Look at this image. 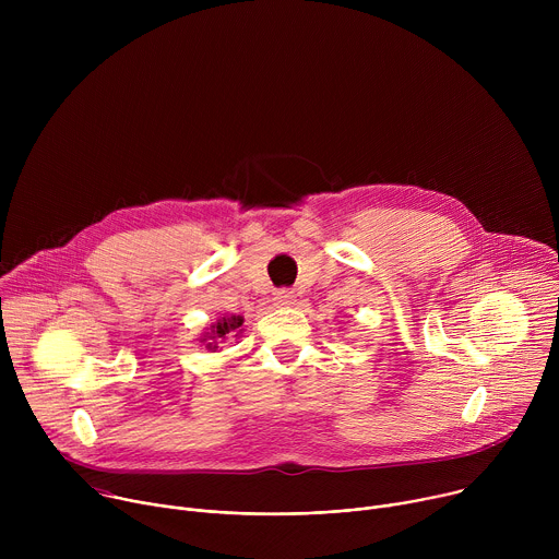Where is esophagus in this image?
I'll return each instance as SVG.
<instances>
[{
  "instance_id": "esophagus-1",
  "label": "esophagus",
  "mask_w": 559,
  "mask_h": 559,
  "mask_svg": "<svg viewBox=\"0 0 559 559\" xmlns=\"http://www.w3.org/2000/svg\"><path fill=\"white\" fill-rule=\"evenodd\" d=\"M274 305L276 307H292L296 305V294L289 292V289H281L274 294Z\"/></svg>"
}]
</instances>
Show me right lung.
<instances>
[{
  "label": "right lung",
  "instance_id": "right-lung-1",
  "mask_svg": "<svg viewBox=\"0 0 559 559\" xmlns=\"http://www.w3.org/2000/svg\"><path fill=\"white\" fill-rule=\"evenodd\" d=\"M241 334H243V316L223 313L210 328H205V332L199 336V343L207 352H218L221 343H227L229 338H238Z\"/></svg>",
  "mask_w": 559,
  "mask_h": 559
}]
</instances>
